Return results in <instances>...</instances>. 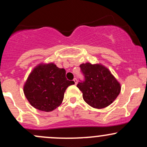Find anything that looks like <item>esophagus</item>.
Returning <instances> with one entry per match:
<instances>
[{"mask_svg": "<svg viewBox=\"0 0 147 147\" xmlns=\"http://www.w3.org/2000/svg\"><path fill=\"white\" fill-rule=\"evenodd\" d=\"M73 81H74V82H75V85H76V84H77V79H76V78H74Z\"/></svg>", "mask_w": 147, "mask_h": 147, "instance_id": "34e87169", "label": "esophagus"}]
</instances>
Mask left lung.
Segmentation results:
<instances>
[{
    "mask_svg": "<svg viewBox=\"0 0 147 147\" xmlns=\"http://www.w3.org/2000/svg\"><path fill=\"white\" fill-rule=\"evenodd\" d=\"M85 81L77 86L83 93V99L95 109H104L115 100L121 91V85L110 70L101 63L81 64Z\"/></svg>",
    "mask_w": 147,
    "mask_h": 147,
    "instance_id": "obj_1",
    "label": "left lung"
}]
</instances>
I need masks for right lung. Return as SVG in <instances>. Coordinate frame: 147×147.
<instances>
[{
  "label": "right lung",
  "mask_w": 147,
  "mask_h": 147,
  "mask_svg": "<svg viewBox=\"0 0 147 147\" xmlns=\"http://www.w3.org/2000/svg\"><path fill=\"white\" fill-rule=\"evenodd\" d=\"M75 84L67 80L65 70L54 63H41L30 72L23 86V92L30 104L45 112L54 111L63 102L64 92Z\"/></svg>",
  "instance_id": "right-lung-1"
}]
</instances>
